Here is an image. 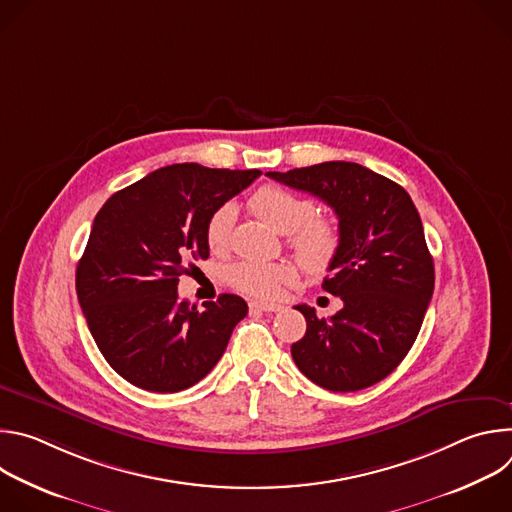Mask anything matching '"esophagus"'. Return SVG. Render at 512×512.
<instances>
[{
	"instance_id": "obj_1",
	"label": "esophagus",
	"mask_w": 512,
	"mask_h": 512,
	"mask_svg": "<svg viewBox=\"0 0 512 512\" xmlns=\"http://www.w3.org/2000/svg\"><path fill=\"white\" fill-rule=\"evenodd\" d=\"M249 308L259 310V312H279V310H283L281 304H269V302H257V300H253L249 304Z\"/></svg>"
}]
</instances>
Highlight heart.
Instances as JSON below:
<instances>
[{"label": "heart", "instance_id": "heart-1", "mask_svg": "<svg viewBox=\"0 0 512 512\" xmlns=\"http://www.w3.org/2000/svg\"><path fill=\"white\" fill-rule=\"evenodd\" d=\"M251 208L277 233H289L287 245L312 273H322L340 249V227L332 216H314L316 204L279 186H263L251 198ZM237 218L235 204L218 206L206 223V243L212 251H225ZM298 269L291 263L237 261L227 269V281L255 298H275L283 287L294 285Z\"/></svg>", "mask_w": 512, "mask_h": 512}]
</instances>
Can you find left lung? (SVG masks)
<instances>
[{"instance_id": "obj_1", "label": "left lung", "mask_w": 512, "mask_h": 512, "mask_svg": "<svg viewBox=\"0 0 512 512\" xmlns=\"http://www.w3.org/2000/svg\"><path fill=\"white\" fill-rule=\"evenodd\" d=\"M269 178L310 192L338 216L340 249L322 287L342 300L332 318L300 304L306 334L291 344L298 369L336 391L389 377L411 350L433 294V259L411 196L393 180L352 162H324Z\"/></svg>"}]
</instances>
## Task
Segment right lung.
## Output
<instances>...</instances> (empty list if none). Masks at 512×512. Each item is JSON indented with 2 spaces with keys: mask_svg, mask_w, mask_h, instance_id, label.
I'll return each mask as SVG.
<instances>
[{
  "mask_svg": "<svg viewBox=\"0 0 512 512\" xmlns=\"http://www.w3.org/2000/svg\"><path fill=\"white\" fill-rule=\"evenodd\" d=\"M259 174L174 164L115 192L97 212L77 296L101 354L131 385L184 391L221 360L247 316L245 300L223 294L200 312L178 298V277L208 259L210 214Z\"/></svg>",
  "mask_w": 512,
  "mask_h": 512,
  "instance_id": "add662e5",
  "label": "right lung"
}]
</instances>
